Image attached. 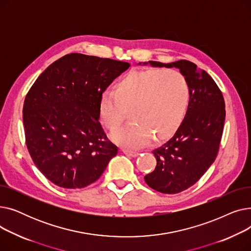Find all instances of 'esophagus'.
<instances>
[{
	"label": "esophagus",
	"instance_id": "obj_1",
	"mask_svg": "<svg viewBox=\"0 0 251 251\" xmlns=\"http://www.w3.org/2000/svg\"><path fill=\"white\" fill-rule=\"evenodd\" d=\"M123 152L128 155V156H131V157H136L139 155V152L138 151H127V150H124Z\"/></svg>",
	"mask_w": 251,
	"mask_h": 251
}]
</instances>
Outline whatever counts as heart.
I'll return each instance as SVG.
<instances>
[{"instance_id": "heart-1", "label": "heart", "mask_w": 251, "mask_h": 251, "mask_svg": "<svg viewBox=\"0 0 251 251\" xmlns=\"http://www.w3.org/2000/svg\"><path fill=\"white\" fill-rule=\"evenodd\" d=\"M186 78L174 69L132 70L104 92L99 114L105 128L115 131L129 111L132 123L113 133L112 140L127 149H138L151 137L155 142L173 136L186 116L189 104Z\"/></svg>"}]
</instances>
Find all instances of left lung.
<instances>
[{
	"label": "left lung",
	"instance_id": "left-lung-1",
	"mask_svg": "<svg viewBox=\"0 0 251 251\" xmlns=\"http://www.w3.org/2000/svg\"><path fill=\"white\" fill-rule=\"evenodd\" d=\"M137 65L175 67L186 78L189 86L185 118L174 136L152 151L156 159L155 169L144 176V181L155 191L179 193L199 181L215 162L226 117L225 101L214 79L192 62L149 61Z\"/></svg>",
	"mask_w": 251,
	"mask_h": 251
}]
</instances>
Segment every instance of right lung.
I'll list each match as a JSON object with an SVG mask.
<instances>
[{
	"instance_id": "right-lung-1",
	"label": "right lung",
	"mask_w": 251,
	"mask_h": 251,
	"mask_svg": "<svg viewBox=\"0 0 251 251\" xmlns=\"http://www.w3.org/2000/svg\"><path fill=\"white\" fill-rule=\"evenodd\" d=\"M126 62L68 54L38 76L23 104L26 146L36 168L62 188H83L103 173L118 148L100 123L107 87Z\"/></svg>"
}]
</instances>
